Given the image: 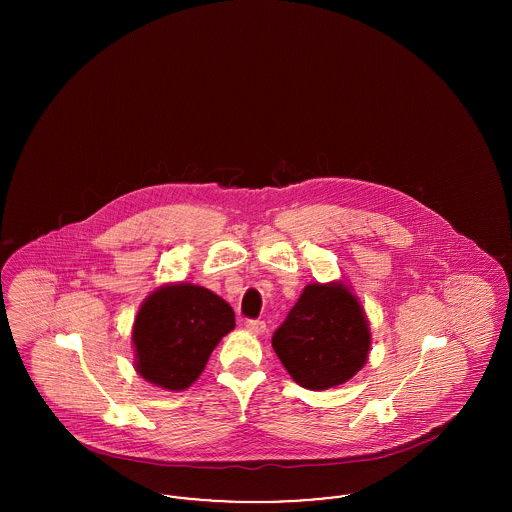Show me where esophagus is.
Wrapping results in <instances>:
<instances>
[{"label": "esophagus", "instance_id": "esophagus-1", "mask_svg": "<svg viewBox=\"0 0 512 512\" xmlns=\"http://www.w3.org/2000/svg\"><path fill=\"white\" fill-rule=\"evenodd\" d=\"M245 328H247V332L253 334V336H261V334L267 332V324H265L263 320H247V322H245Z\"/></svg>", "mask_w": 512, "mask_h": 512}]
</instances>
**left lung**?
<instances>
[{"mask_svg":"<svg viewBox=\"0 0 512 512\" xmlns=\"http://www.w3.org/2000/svg\"><path fill=\"white\" fill-rule=\"evenodd\" d=\"M370 338L365 309L349 286L311 282L274 332L272 347L301 388L322 391L345 384L365 366Z\"/></svg>","mask_w":512,"mask_h":512,"instance_id":"1","label":"left lung"}]
</instances>
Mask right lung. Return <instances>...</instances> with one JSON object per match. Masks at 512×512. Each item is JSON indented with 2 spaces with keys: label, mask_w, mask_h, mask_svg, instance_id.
<instances>
[{
  "label": "right lung",
  "mask_w": 512,
  "mask_h": 512,
  "mask_svg": "<svg viewBox=\"0 0 512 512\" xmlns=\"http://www.w3.org/2000/svg\"><path fill=\"white\" fill-rule=\"evenodd\" d=\"M234 326L232 307L217 293L188 282L163 284L134 318V368L157 388L186 390Z\"/></svg>",
  "instance_id": "add662e5"
}]
</instances>
